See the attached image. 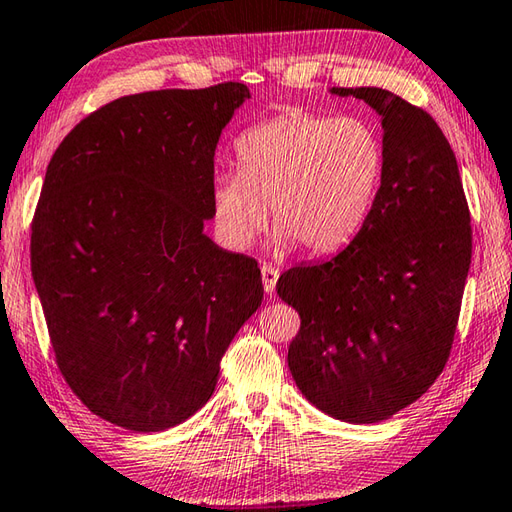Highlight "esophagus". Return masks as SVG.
<instances>
[{"label": "esophagus", "mask_w": 512, "mask_h": 512, "mask_svg": "<svg viewBox=\"0 0 512 512\" xmlns=\"http://www.w3.org/2000/svg\"><path fill=\"white\" fill-rule=\"evenodd\" d=\"M260 274H263V287L265 294L272 296L276 292V283H278V269L272 265H263L260 267Z\"/></svg>", "instance_id": "esophagus-1"}]
</instances>
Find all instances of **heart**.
<instances>
[{
    "label": "heart",
    "instance_id": "b5f03b06",
    "mask_svg": "<svg viewBox=\"0 0 512 512\" xmlns=\"http://www.w3.org/2000/svg\"><path fill=\"white\" fill-rule=\"evenodd\" d=\"M238 173L214 182V220L231 249H247L269 223L278 252L301 245L325 256L368 223L385 173L379 129L359 115L289 111L236 142Z\"/></svg>",
    "mask_w": 512,
    "mask_h": 512
}]
</instances>
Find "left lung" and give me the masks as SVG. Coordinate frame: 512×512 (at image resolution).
Returning a JSON list of instances; mask_svg holds the SVG:
<instances>
[{
  "label": "left lung",
  "instance_id": "left-lung-1",
  "mask_svg": "<svg viewBox=\"0 0 512 512\" xmlns=\"http://www.w3.org/2000/svg\"><path fill=\"white\" fill-rule=\"evenodd\" d=\"M332 95L381 115L385 173L368 223L343 252L278 278L301 316L287 365L303 397L350 423L390 419L448 361L472 254L457 158L430 115L376 86Z\"/></svg>",
  "mask_w": 512,
  "mask_h": 512
}]
</instances>
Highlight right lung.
<instances>
[{"instance_id": "1", "label": "right lung", "mask_w": 512, "mask_h": 512, "mask_svg": "<svg viewBox=\"0 0 512 512\" xmlns=\"http://www.w3.org/2000/svg\"><path fill=\"white\" fill-rule=\"evenodd\" d=\"M249 98L240 82L124 95L86 115L48 162L35 289L66 383L120 428L160 432L205 406L263 303L256 260L202 231L216 144Z\"/></svg>"}]
</instances>
